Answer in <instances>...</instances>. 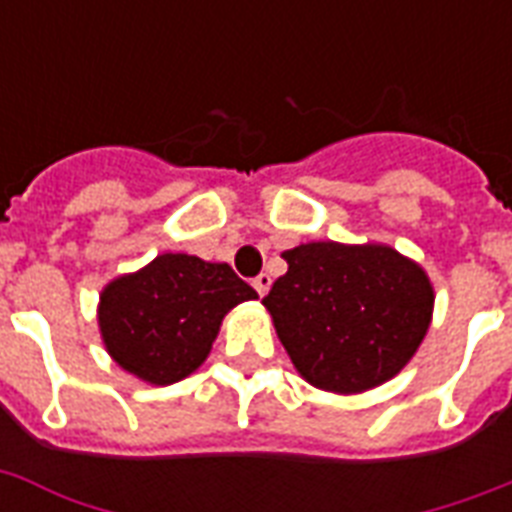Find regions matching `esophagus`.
Instances as JSON below:
<instances>
[{
  "label": "esophagus",
  "mask_w": 512,
  "mask_h": 512,
  "mask_svg": "<svg viewBox=\"0 0 512 512\" xmlns=\"http://www.w3.org/2000/svg\"><path fill=\"white\" fill-rule=\"evenodd\" d=\"M252 284H255L257 295L263 297L265 292L271 289V276H268V273H260V276H255V281H252Z\"/></svg>",
  "instance_id": "34e87169"
}]
</instances>
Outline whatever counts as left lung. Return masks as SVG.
<instances>
[{
	"label": "left lung",
	"mask_w": 512,
	"mask_h": 512,
	"mask_svg": "<svg viewBox=\"0 0 512 512\" xmlns=\"http://www.w3.org/2000/svg\"><path fill=\"white\" fill-rule=\"evenodd\" d=\"M287 273L263 305L292 364L316 388L361 393L420 348L433 287L420 265L382 244L311 241L284 252Z\"/></svg>",
	"instance_id": "left-lung-1"
}]
</instances>
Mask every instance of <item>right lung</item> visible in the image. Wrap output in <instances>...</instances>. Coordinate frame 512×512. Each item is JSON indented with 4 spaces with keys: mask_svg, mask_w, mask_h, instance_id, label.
I'll list each match as a JSON object with an SVG mask.
<instances>
[{
    "mask_svg": "<svg viewBox=\"0 0 512 512\" xmlns=\"http://www.w3.org/2000/svg\"><path fill=\"white\" fill-rule=\"evenodd\" d=\"M255 297L231 265L167 252L108 284L100 295V332L122 369L172 385L199 369L225 313Z\"/></svg>",
    "mask_w": 512,
    "mask_h": 512,
    "instance_id": "obj_1",
    "label": "right lung"
}]
</instances>
